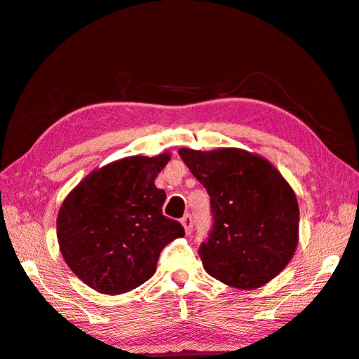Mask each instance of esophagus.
<instances>
[{
	"label": "esophagus",
	"mask_w": 359,
	"mask_h": 359,
	"mask_svg": "<svg viewBox=\"0 0 359 359\" xmlns=\"http://www.w3.org/2000/svg\"><path fill=\"white\" fill-rule=\"evenodd\" d=\"M181 225H183L186 235H191L192 233V217L189 214L184 215L183 218H181Z\"/></svg>",
	"instance_id": "1"
}]
</instances>
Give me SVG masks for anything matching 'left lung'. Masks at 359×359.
<instances>
[{"label":"left lung","instance_id":"obj_1","mask_svg":"<svg viewBox=\"0 0 359 359\" xmlns=\"http://www.w3.org/2000/svg\"><path fill=\"white\" fill-rule=\"evenodd\" d=\"M178 154L210 196L214 228L199 249L205 272L240 290L269 283L298 246L292 186L269 160L243 149L184 147Z\"/></svg>","mask_w":359,"mask_h":359}]
</instances>
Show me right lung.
Here are the masks:
<instances>
[{
	"label": "right lung",
	"mask_w": 359,
	"mask_h": 359,
	"mask_svg": "<svg viewBox=\"0 0 359 359\" xmlns=\"http://www.w3.org/2000/svg\"><path fill=\"white\" fill-rule=\"evenodd\" d=\"M170 152L133 155L95 168L66 196L56 218L61 256L98 293L121 294L152 277L162 249L184 236L165 217L167 194L155 178Z\"/></svg>",
	"instance_id": "add662e5"
}]
</instances>
